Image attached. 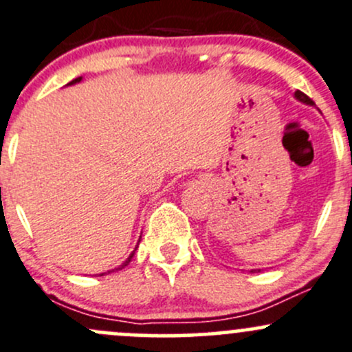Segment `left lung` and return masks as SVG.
<instances>
[{"label":"left lung","mask_w":352,"mask_h":352,"mask_svg":"<svg viewBox=\"0 0 352 352\" xmlns=\"http://www.w3.org/2000/svg\"><path fill=\"white\" fill-rule=\"evenodd\" d=\"M294 96H296L297 100H299V102L306 103V105H314V102H312V100L309 98V96H307L306 94H302V91H299V90H297L296 94H294ZM250 272H252V270H250Z\"/></svg>","instance_id":"obj_1"}]
</instances>
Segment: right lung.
Listing matches in <instances>:
<instances>
[{"mask_svg": "<svg viewBox=\"0 0 352 352\" xmlns=\"http://www.w3.org/2000/svg\"><path fill=\"white\" fill-rule=\"evenodd\" d=\"M78 82H82V76H78V78L72 80V82H69L68 85H75V83H78ZM140 237H142V235H140ZM138 242H140V241H138ZM135 250H137V247H135ZM135 250H133V252H132V254H130V256H129V258H126V261H125V262H123V264H122V265H118V267H115L113 270H120V269H123V267H125V265H129V264H130V261H132V257H133ZM110 272H111V270H108V274H110ZM103 274H107V272H102V274H100V276H103Z\"/></svg>", "mask_w": 352, "mask_h": 352, "instance_id": "obj_1", "label": "right lung"}]
</instances>
